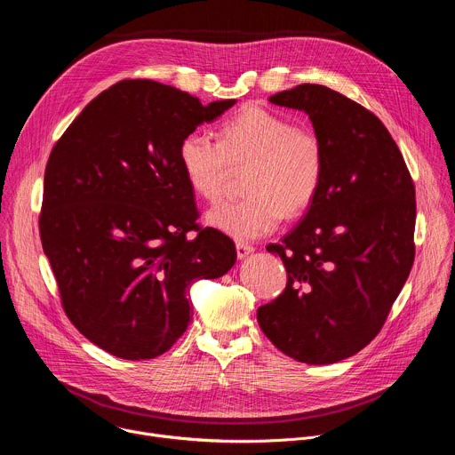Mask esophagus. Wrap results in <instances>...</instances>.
<instances>
[{
    "label": "esophagus",
    "instance_id": "34e87169",
    "mask_svg": "<svg viewBox=\"0 0 455 455\" xmlns=\"http://www.w3.org/2000/svg\"><path fill=\"white\" fill-rule=\"evenodd\" d=\"M235 251H237V257H239V259H244L246 255H250V253L253 251V246L248 244V243H244V241H237V243H235Z\"/></svg>",
    "mask_w": 455,
    "mask_h": 455
}]
</instances>
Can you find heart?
I'll use <instances>...</instances> for the list:
<instances>
[{"instance_id":"1","label":"heart","mask_w":455,"mask_h":455,"mask_svg":"<svg viewBox=\"0 0 455 455\" xmlns=\"http://www.w3.org/2000/svg\"><path fill=\"white\" fill-rule=\"evenodd\" d=\"M180 165L190 188L207 202L223 196L232 167H246L244 198L207 212V223L237 239L274 232L315 200L323 178V146L309 127L267 108H248L220 129V140L204 132L183 137Z\"/></svg>"}]
</instances>
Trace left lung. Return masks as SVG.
<instances>
[{
	"label": "left lung",
	"instance_id": "left-lung-1",
	"mask_svg": "<svg viewBox=\"0 0 455 455\" xmlns=\"http://www.w3.org/2000/svg\"><path fill=\"white\" fill-rule=\"evenodd\" d=\"M304 111L323 146V178L304 220L267 250L284 291L257 322L284 355L313 365L363 349L381 330L414 263L416 190L381 120L322 84L270 97Z\"/></svg>",
	"mask_w": 455,
	"mask_h": 455
}]
</instances>
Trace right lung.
<instances>
[{"label":"right lung","instance_id":"right-lung-1","mask_svg":"<svg viewBox=\"0 0 455 455\" xmlns=\"http://www.w3.org/2000/svg\"><path fill=\"white\" fill-rule=\"evenodd\" d=\"M234 104L204 106L172 86L125 79L97 95L50 153L43 250L68 318L113 356L169 351L192 318L187 288L235 263L234 241L196 223L178 156L185 135Z\"/></svg>","mask_w":455,"mask_h":455}]
</instances>
